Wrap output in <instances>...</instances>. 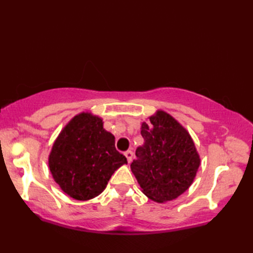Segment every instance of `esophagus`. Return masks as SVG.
<instances>
[{"instance_id": "esophagus-1", "label": "esophagus", "mask_w": 253, "mask_h": 253, "mask_svg": "<svg viewBox=\"0 0 253 253\" xmlns=\"http://www.w3.org/2000/svg\"><path fill=\"white\" fill-rule=\"evenodd\" d=\"M124 155H125V157H126L128 163H130L131 160H132V157H133V152L131 151V150H128V151H126L125 153H124Z\"/></svg>"}]
</instances>
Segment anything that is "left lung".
Wrapping results in <instances>:
<instances>
[{"mask_svg": "<svg viewBox=\"0 0 253 253\" xmlns=\"http://www.w3.org/2000/svg\"><path fill=\"white\" fill-rule=\"evenodd\" d=\"M143 144L130 164L142 192L164 203L182 195L191 186L200 166L195 142L186 128L162 110L141 124Z\"/></svg>", "mask_w": 253, "mask_h": 253, "instance_id": "obj_1", "label": "left lung"}]
</instances>
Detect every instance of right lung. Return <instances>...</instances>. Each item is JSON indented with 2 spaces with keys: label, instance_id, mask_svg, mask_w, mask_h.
Instances as JSON below:
<instances>
[{
  "label": "right lung",
  "instance_id": "obj_1",
  "mask_svg": "<svg viewBox=\"0 0 253 253\" xmlns=\"http://www.w3.org/2000/svg\"><path fill=\"white\" fill-rule=\"evenodd\" d=\"M124 164L127 159L115 149V137L104 129L101 117L89 112L80 113L67 123L49 155L55 182L79 201L99 196Z\"/></svg>",
  "mask_w": 253,
  "mask_h": 253
}]
</instances>
